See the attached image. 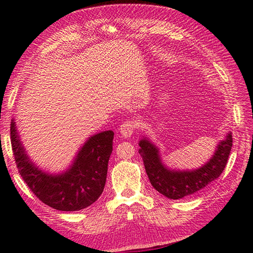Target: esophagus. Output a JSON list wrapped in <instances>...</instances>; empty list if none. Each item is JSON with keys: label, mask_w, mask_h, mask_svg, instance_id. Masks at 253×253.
I'll use <instances>...</instances> for the list:
<instances>
[{"label": "esophagus", "mask_w": 253, "mask_h": 253, "mask_svg": "<svg viewBox=\"0 0 253 253\" xmlns=\"http://www.w3.org/2000/svg\"><path fill=\"white\" fill-rule=\"evenodd\" d=\"M136 126H137L136 123L132 122V121H126V122H124V123L122 124L121 128H120V132H121L122 137H124V138L130 137V136L132 135V133H133V131H135Z\"/></svg>", "instance_id": "esophagus-1"}]
</instances>
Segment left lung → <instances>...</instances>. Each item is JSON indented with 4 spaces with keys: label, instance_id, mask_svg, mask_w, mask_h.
<instances>
[{
    "label": "left lung",
    "instance_id": "1",
    "mask_svg": "<svg viewBox=\"0 0 253 253\" xmlns=\"http://www.w3.org/2000/svg\"><path fill=\"white\" fill-rule=\"evenodd\" d=\"M139 153L142 157L149 180L155 190L169 199L188 197L211 184L222 174L233 147L232 132L216 146L215 152L206 164L196 169H171L161 159L160 149L147 137L139 141Z\"/></svg>",
    "mask_w": 253,
    "mask_h": 253
}]
</instances>
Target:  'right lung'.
<instances>
[{"label": "right lung", "instance_id": "obj_1", "mask_svg": "<svg viewBox=\"0 0 253 253\" xmlns=\"http://www.w3.org/2000/svg\"><path fill=\"white\" fill-rule=\"evenodd\" d=\"M113 138L112 130L89 137L69 168L52 174L30 160L20 140L15 118L10 122V141L20 176L42 202L58 211H79L98 200L105 186Z\"/></svg>", "mask_w": 253, "mask_h": 253}]
</instances>
